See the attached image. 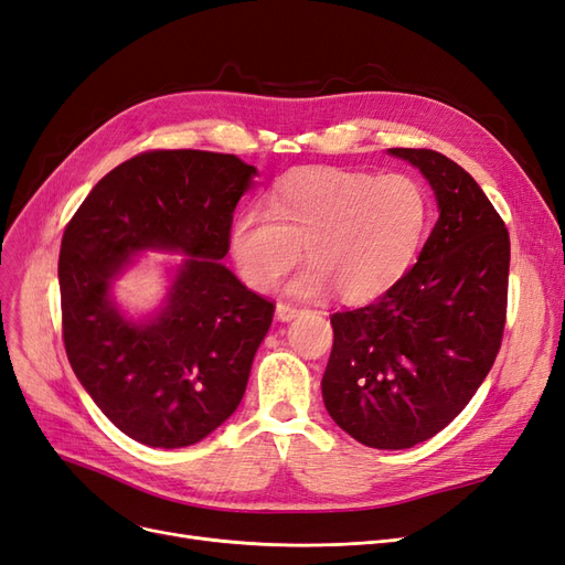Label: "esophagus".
<instances>
[{
    "instance_id": "34e87169",
    "label": "esophagus",
    "mask_w": 565,
    "mask_h": 565,
    "mask_svg": "<svg viewBox=\"0 0 565 565\" xmlns=\"http://www.w3.org/2000/svg\"><path fill=\"white\" fill-rule=\"evenodd\" d=\"M301 313H303V309H297V306H292V303H278V306H276V318H278L280 322L295 320V318H299Z\"/></svg>"
}]
</instances>
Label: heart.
I'll return each mask as SVG.
<instances>
[{"mask_svg":"<svg viewBox=\"0 0 565 565\" xmlns=\"http://www.w3.org/2000/svg\"><path fill=\"white\" fill-rule=\"evenodd\" d=\"M264 212L241 210L226 235L231 262L247 287L266 292L301 252L309 268L289 282L295 297L337 292L347 303H367L413 262L429 202L422 185L403 174L301 169L278 183Z\"/></svg>","mask_w":565,"mask_h":565,"instance_id":"heart-1","label":"heart"}]
</instances>
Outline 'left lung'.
<instances>
[{
	"label": "left lung",
	"instance_id": "8db88e82",
	"mask_svg": "<svg viewBox=\"0 0 565 565\" xmlns=\"http://www.w3.org/2000/svg\"><path fill=\"white\" fill-rule=\"evenodd\" d=\"M419 169L438 221L417 264L363 309L330 318L334 344L322 401L351 438L405 450L467 407L502 344L509 233L457 162L426 148H388Z\"/></svg>",
	"mask_w": 565,
	"mask_h": 565
}]
</instances>
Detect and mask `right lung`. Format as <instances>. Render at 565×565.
<instances>
[{
    "instance_id": "right-lung-1",
    "label": "right lung",
    "mask_w": 565,
    "mask_h": 565,
    "mask_svg": "<svg viewBox=\"0 0 565 565\" xmlns=\"http://www.w3.org/2000/svg\"><path fill=\"white\" fill-rule=\"evenodd\" d=\"M256 167L204 150H152L100 179L61 243L63 341L79 384L119 431L150 448L195 446L241 405L273 303L221 264ZM143 250L166 265L156 310L131 317L117 277Z\"/></svg>"
}]
</instances>
